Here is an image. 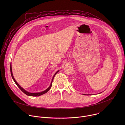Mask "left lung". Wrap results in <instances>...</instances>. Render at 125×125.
<instances>
[{"instance_id": "obj_1", "label": "left lung", "mask_w": 125, "mask_h": 125, "mask_svg": "<svg viewBox=\"0 0 125 125\" xmlns=\"http://www.w3.org/2000/svg\"><path fill=\"white\" fill-rule=\"evenodd\" d=\"M84 95H85V94H84Z\"/></svg>"}]
</instances>
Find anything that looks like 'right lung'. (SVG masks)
Segmentation results:
<instances>
[{"mask_svg": "<svg viewBox=\"0 0 125 125\" xmlns=\"http://www.w3.org/2000/svg\"><path fill=\"white\" fill-rule=\"evenodd\" d=\"M10 72H11V75L12 78L13 80H14V82L16 84V85H17L18 86V87L20 89V90H21L25 94H26V95H28V96H40V95H42V94H43L46 93L48 91H49V90H50V88L51 87V86H52V81H53V79H54V78L55 75L57 74V73H58V72H59V71H57V72H56L55 74L54 75V76H53V78H52V79L51 83H50V86L46 89V90H45L44 91H43V92H40V93H29V92H28L25 91L24 88H23L16 81L15 79H14V77H13V76L12 71L11 64H10Z\"/></svg>", "mask_w": 125, "mask_h": 125, "instance_id": "obj_1", "label": "right lung"}]
</instances>
